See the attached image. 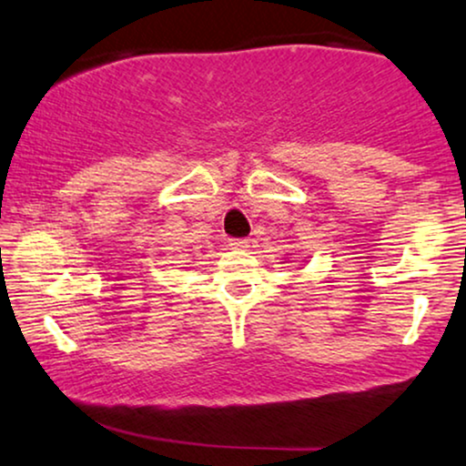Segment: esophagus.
<instances>
[{
    "label": "esophagus",
    "instance_id": "obj_1",
    "mask_svg": "<svg viewBox=\"0 0 466 466\" xmlns=\"http://www.w3.org/2000/svg\"><path fill=\"white\" fill-rule=\"evenodd\" d=\"M229 248H232V249H245V248H248V240H245V238H232V240H229Z\"/></svg>",
    "mask_w": 466,
    "mask_h": 466
}]
</instances>
